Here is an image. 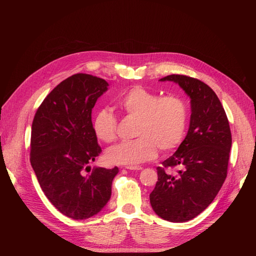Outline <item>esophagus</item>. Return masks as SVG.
I'll list each match as a JSON object with an SVG mask.
<instances>
[{
	"label": "esophagus",
	"instance_id": "34e87169",
	"mask_svg": "<svg viewBox=\"0 0 256 256\" xmlns=\"http://www.w3.org/2000/svg\"><path fill=\"white\" fill-rule=\"evenodd\" d=\"M126 168L127 170H134V171H140V170H142V166H126Z\"/></svg>",
	"mask_w": 256,
	"mask_h": 256
}]
</instances>
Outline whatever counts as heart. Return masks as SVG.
Masks as SVG:
<instances>
[{
	"label": "heart",
	"instance_id": "b5f03b06",
	"mask_svg": "<svg viewBox=\"0 0 256 256\" xmlns=\"http://www.w3.org/2000/svg\"><path fill=\"white\" fill-rule=\"evenodd\" d=\"M118 106L127 116L138 118L134 140L122 142L108 150L114 164L136 166L150 161L161 152H170L180 144L186 134L188 109L176 95L161 97L144 88H134L118 99ZM92 130L104 143L118 138V118L108 109H100L92 118Z\"/></svg>",
	"mask_w": 256,
	"mask_h": 256
}]
</instances>
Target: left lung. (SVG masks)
<instances>
[{
    "instance_id": "obj_1",
    "label": "left lung",
    "mask_w": 256,
    "mask_h": 256,
    "mask_svg": "<svg viewBox=\"0 0 256 256\" xmlns=\"http://www.w3.org/2000/svg\"><path fill=\"white\" fill-rule=\"evenodd\" d=\"M160 81L175 82L184 90L191 99V116L184 140L157 168L150 205L164 220L187 222L205 210L226 180L232 146L230 124L218 96L204 82L184 74L166 76ZM173 167L180 170L167 171Z\"/></svg>"
}]
</instances>
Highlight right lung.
<instances>
[{
  "instance_id": "obj_1",
  "label": "right lung",
  "mask_w": 256,
  "mask_h": 256,
  "mask_svg": "<svg viewBox=\"0 0 256 256\" xmlns=\"http://www.w3.org/2000/svg\"><path fill=\"white\" fill-rule=\"evenodd\" d=\"M108 86L92 74L69 76L44 98L32 124L30 160L38 182L53 206L74 220L102 210L118 173V166H90L102 152L92 110Z\"/></svg>"
}]
</instances>
